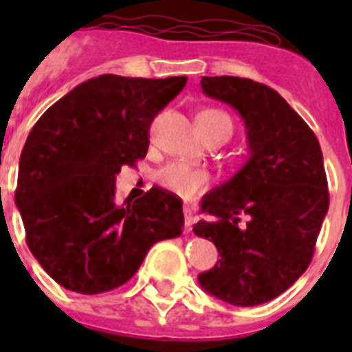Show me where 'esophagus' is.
I'll return each mask as SVG.
<instances>
[{
    "mask_svg": "<svg viewBox=\"0 0 352 352\" xmlns=\"http://www.w3.org/2000/svg\"><path fill=\"white\" fill-rule=\"evenodd\" d=\"M183 214H185V227L190 231L192 223H194V210L190 206H183Z\"/></svg>",
    "mask_w": 352,
    "mask_h": 352,
    "instance_id": "34e87169",
    "label": "esophagus"
}]
</instances>
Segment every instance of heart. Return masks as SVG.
Returning a JSON list of instances; mask_svg holds the SVG:
<instances>
[{
	"instance_id": "obj_1",
	"label": "heart",
	"mask_w": 352,
	"mask_h": 352,
	"mask_svg": "<svg viewBox=\"0 0 352 352\" xmlns=\"http://www.w3.org/2000/svg\"><path fill=\"white\" fill-rule=\"evenodd\" d=\"M195 120L201 123V129H222L232 130V123L226 113L219 109H203ZM210 174L201 167H192L183 162H169L157 173V182L162 188L183 199H190L201 194L210 185Z\"/></svg>"
}]
</instances>
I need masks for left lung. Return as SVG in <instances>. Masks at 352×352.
<instances>
[{
    "instance_id": "left-lung-1",
    "label": "left lung",
    "mask_w": 352,
    "mask_h": 352,
    "mask_svg": "<svg viewBox=\"0 0 352 352\" xmlns=\"http://www.w3.org/2000/svg\"><path fill=\"white\" fill-rule=\"evenodd\" d=\"M203 91L232 105L247 126L250 157L206 194L194 232L213 241L219 263L199 284L236 307L280 296L309 268L329 194L322 151L303 118L266 84L203 77Z\"/></svg>"
}]
</instances>
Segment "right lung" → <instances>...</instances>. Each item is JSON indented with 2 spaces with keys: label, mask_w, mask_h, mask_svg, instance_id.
<instances>
[{
  "label": "right lung",
  "mask_w": 352,
  "mask_h": 352,
  "mask_svg": "<svg viewBox=\"0 0 352 352\" xmlns=\"http://www.w3.org/2000/svg\"><path fill=\"white\" fill-rule=\"evenodd\" d=\"M186 77L105 74L79 84L31 129L15 204L26 243L65 289L100 294L129 282L157 241L182 234V199L151 188L116 197V174L148 153L149 125Z\"/></svg>",
  "instance_id": "right-lung-1"
}]
</instances>
